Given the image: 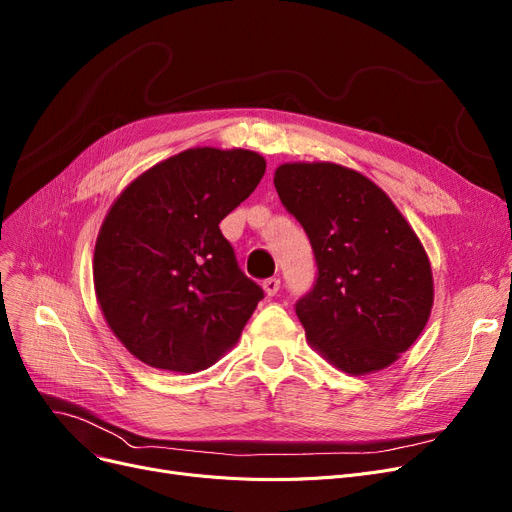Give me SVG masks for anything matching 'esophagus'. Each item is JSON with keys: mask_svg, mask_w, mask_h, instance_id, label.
Returning <instances> with one entry per match:
<instances>
[{"mask_svg": "<svg viewBox=\"0 0 512 512\" xmlns=\"http://www.w3.org/2000/svg\"><path fill=\"white\" fill-rule=\"evenodd\" d=\"M263 291L268 297H274L280 291V278H268L263 280Z\"/></svg>", "mask_w": 512, "mask_h": 512, "instance_id": "obj_1", "label": "esophagus"}]
</instances>
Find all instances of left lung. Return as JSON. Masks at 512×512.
I'll return each mask as SVG.
<instances>
[{"mask_svg":"<svg viewBox=\"0 0 512 512\" xmlns=\"http://www.w3.org/2000/svg\"><path fill=\"white\" fill-rule=\"evenodd\" d=\"M274 186L318 263L314 288L295 307L307 341L353 376L391 366L431 316L433 272L420 238L391 198L349 167L284 163Z\"/></svg>","mask_w":512,"mask_h":512,"instance_id":"1","label":"left lung"}]
</instances>
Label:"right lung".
I'll return each instance as SVG.
<instances>
[{"mask_svg":"<svg viewBox=\"0 0 512 512\" xmlns=\"http://www.w3.org/2000/svg\"><path fill=\"white\" fill-rule=\"evenodd\" d=\"M244 148H188L138 175L108 209L94 249L102 316L152 368L201 372L232 349L263 297L219 221L261 182Z\"/></svg>","mask_w":512,"mask_h":512,"instance_id":"1","label":"right lung"}]
</instances>
